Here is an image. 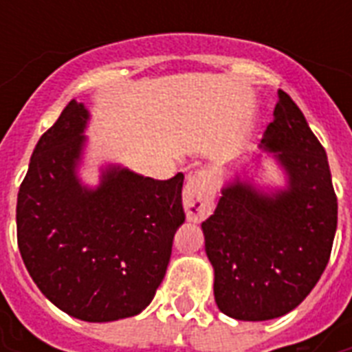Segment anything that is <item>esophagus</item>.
Returning <instances> with one entry per match:
<instances>
[{
    "mask_svg": "<svg viewBox=\"0 0 352 352\" xmlns=\"http://www.w3.org/2000/svg\"><path fill=\"white\" fill-rule=\"evenodd\" d=\"M215 197V179L208 171H195L188 177L182 204L186 210L188 219L197 223L206 219L214 210Z\"/></svg>",
    "mask_w": 352,
    "mask_h": 352,
    "instance_id": "1",
    "label": "esophagus"
}]
</instances>
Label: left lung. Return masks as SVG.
Here are the masks:
<instances>
[{"label": "left lung", "mask_w": 352, "mask_h": 352, "mask_svg": "<svg viewBox=\"0 0 352 352\" xmlns=\"http://www.w3.org/2000/svg\"><path fill=\"white\" fill-rule=\"evenodd\" d=\"M278 98L261 153L226 166L230 175L217 208L201 225L215 303L243 322L283 316L311 294L327 267L338 223L325 149L294 100L281 89ZM267 158L278 168L281 185L262 184Z\"/></svg>", "instance_id": "left-lung-1"}]
</instances>
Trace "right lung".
<instances>
[{
	"instance_id": "add662e5",
	"label": "right lung",
	"mask_w": 352,
	"mask_h": 352,
	"mask_svg": "<svg viewBox=\"0 0 352 352\" xmlns=\"http://www.w3.org/2000/svg\"><path fill=\"white\" fill-rule=\"evenodd\" d=\"M91 113L71 100L36 144L18 193L16 225L25 267L41 294L82 322L137 316L164 279L184 223L182 182L100 166L82 181Z\"/></svg>"
}]
</instances>
